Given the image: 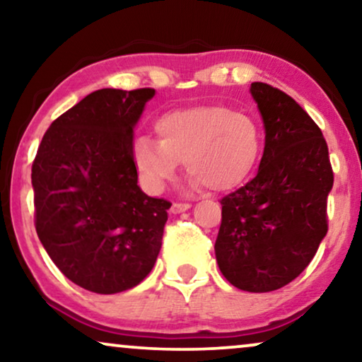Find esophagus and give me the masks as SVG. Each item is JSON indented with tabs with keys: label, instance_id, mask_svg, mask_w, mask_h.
Masks as SVG:
<instances>
[{
	"label": "esophagus",
	"instance_id": "1",
	"mask_svg": "<svg viewBox=\"0 0 362 362\" xmlns=\"http://www.w3.org/2000/svg\"><path fill=\"white\" fill-rule=\"evenodd\" d=\"M191 207V204H187V202H173L171 206V212L173 214H180V212H185Z\"/></svg>",
	"mask_w": 362,
	"mask_h": 362
}]
</instances>
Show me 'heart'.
Segmentation results:
<instances>
[{
  "label": "heart",
  "instance_id": "obj_1",
  "mask_svg": "<svg viewBox=\"0 0 362 362\" xmlns=\"http://www.w3.org/2000/svg\"><path fill=\"white\" fill-rule=\"evenodd\" d=\"M155 132L158 141L143 135L133 145V165L150 192L165 189L180 163L194 187L232 191L250 176L262 151L254 118L224 105L168 112L155 122Z\"/></svg>",
  "mask_w": 362,
  "mask_h": 362
}]
</instances>
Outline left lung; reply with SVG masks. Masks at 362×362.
Instances as JSON below:
<instances>
[{
	"instance_id": "left-lung-1",
	"label": "left lung",
	"mask_w": 362,
	"mask_h": 362,
	"mask_svg": "<svg viewBox=\"0 0 362 362\" xmlns=\"http://www.w3.org/2000/svg\"><path fill=\"white\" fill-rule=\"evenodd\" d=\"M265 148L259 173L222 197L216 259L222 275L254 293L279 290L303 272L328 232L333 168L328 145L290 95L254 82Z\"/></svg>"
}]
</instances>
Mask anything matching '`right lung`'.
<instances>
[{"label":"right lung","mask_w":362,"mask_h":362,"mask_svg":"<svg viewBox=\"0 0 362 362\" xmlns=\"http://www.w3.org/2000/svg\"><path fill=\"white\" fill-rule=\"evenodd\" d=\"M155 88H102L56 118L33 161L34 226L57 269L100 295L150 274L171 202L140 189L133 127Z\"/></svg>","instance_id":"obj_1"}]
</instances>
